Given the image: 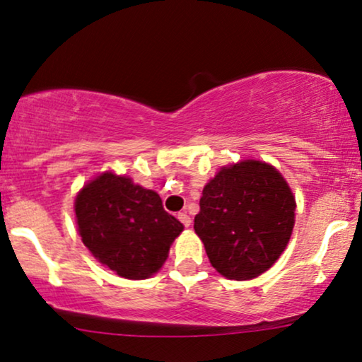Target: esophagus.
<instances>
[{
	"label": "esophagus",
	"instance_id": "obj_1",
	"mask_svg": "<svg viewBox=\"0 0 362 362\" xmlns=\"http://www.w3.org/2000/svg\"><path fill=\"white\" fill-rule=\"evenodd\" d=\"M178 220H180L185 226H190L192 225V218L187 214H178Z\"/></svg>",
	"mask_w": 362,
	"mask_h": 362
}]
</instances>
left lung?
<instances>
[{"mask_svg": "<svg viewBox=\"0 0 362 362\" xmlns=\"http://www.w3.org/2000/svg\"><path fill=\"white\" fill-rule=\"evenodd\" d=\"M296 202L276 168L259 160L221 167L202 192L195 233L216 272L228 279L257 278L285 252Z\"/></svg>", "mask_w": 362, "mask_h": 362, "instance_id": "1", "label": "left lung"}]
</instances>
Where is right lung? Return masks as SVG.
Segmentation results:
<instances>
[{
	"instance_id": "add662e5",
	"label": "right lung",
	"mask_w": 362,
	"mask_h": 362,
	"mask_svg": "<svg viewBox=\"0 0 362 362\" xmlns=\"http://www.w3.org/2000/svg\"><path fill=\"white\" fill-rule=\"evenodd\" d=\"M83 243L104 267L127 279H146L162 268L184 225L168 215L157 192L129 177L100 173L74 202Z\"/></svg>"
}]
</instances>
